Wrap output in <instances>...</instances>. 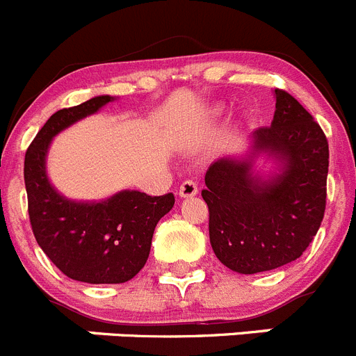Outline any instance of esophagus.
<instances>
[{
  "label": "esophagus",
  "mask_w": 356,
  "mask_h": 356,
  "mask_svg": "<svg viewBox=\"0 0 356 356\" xmlns=\"http://www.w3.org/2000/svg\"><path fill=\"white\" fill-rule=\"evenodd\" d=\"M198 193V186L195 181H184L179 188V197L181 198H188V197H195Z\"/></svg>",
  "instance_id": "obj_1"
}]
</instances>
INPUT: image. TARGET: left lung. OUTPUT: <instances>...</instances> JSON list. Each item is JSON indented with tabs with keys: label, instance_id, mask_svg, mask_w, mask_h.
<instances>
[{
	"label": "left lung",
	"instance_id": "left-lung-1",
	"mask_svg": "<svg viewBox=\"0 0 356 356\" xmlns=\"http://www.w3.org/2000/svg\"><path fill=\"white\" fill-rule=\"evenodd\" d=\"M273 122L252 133L245 158H222L206 172L202 198L209 207V239L229 270L270 271L296 261L325 216L328 142L312 115L286 90H275ZM259 155L279 174L253 172Z\"/></svg>",
	"mask_w": 356,
	"mask_h": 356
}]
</instances>
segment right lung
I'll list each match as a JSON object with an SVG mask.
<instances>
[{"mask_svg":"<svg viewBox=\"0 0 356 356\" xmlns=\"http://www.w3.org/2000/svg\"><path fill=\"white\" fill-rule=\"evenodd\" d=\"M113 101L97 95L63 108L44 124L24 156L28 214L35 239L56 268L86 284H122L145 266L158 222L174 207V193L150 197L124 190L101 202L69 200L46 174L51 140Z\"/></svg>","mask_w":356,"mask_h":356,"instance_id":"right-lung-1","label":"right lung"}]
</instances>
